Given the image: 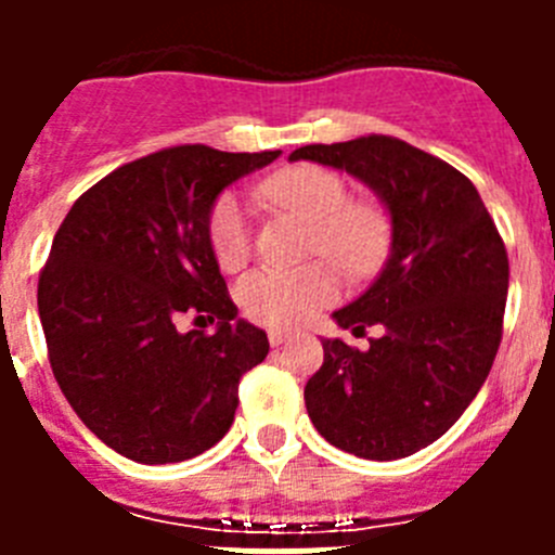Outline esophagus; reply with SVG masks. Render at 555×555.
<instances>
[{"label": "esophagus", "instance_id": "esophagus-1", "mask_svg": "<svg viewBox=\"0 0 555 555\" xmlns=\"http://www.w3.org/2000/svg\"><path fill=\"white\" fill-rule=\"evenodd\" d=\"M286 341H288L286 331H278V327H272V331H269V345L272 347H281V345H286Z\"/></svg>", "mask_w": 555, "mask_h": 555}]
</instances>
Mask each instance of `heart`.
I'll list each match as a JSON object with an SVG mask.
<instances>
[{"label":"heart","mask_w":555,"mask_h":555,"mask_svg":"<svg viewBox=\"0 0 555 555\" xmlns=\"http://www.w3.org/2000/svg\"><path fill=\"white\" fill-rule=\"evenodd\" d=\"M258 197L311 222L308 255L331 258L350 278H366L384 263L391 238L389 217L380 205L352 199L350 185L338 171L313 164L288 166L258 185ZM208 242L224 272L249 261L253 230L247 210L233 194H222L210 205ZM336 297L338 274L327 261L302 269H261L238 283L244 317L278 331L302 325Z\"/></svg>","instance_id":"obj_1"}]
</instances>
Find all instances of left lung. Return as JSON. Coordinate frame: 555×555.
<instances>
[{
	"mask_svg": "<svg viewBox=\"0 0 555 555\" xmlns=\"http://www.w3.org/2000/svg\"><path fill=\"white\" fill-rule=\"evenodd\" d=\"M288 160L345 169L384 199L391 255L356 302L333 313L370 350L322 338L306 384L313 428L333 448L395 461L448 434L487 380L503 338L508 255L487 205L459 169L391 135L308 144Z\"/></svg>",
	"mask_w": 555,
	"mask_h": 555,
	"instance_id": "8db88e82",
	"label": "left lung"
}]
</instances>
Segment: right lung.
Returning a JSON list of instances; mask_svg holds the SVG:
<instances>
[{
  "label": "right lung",
  "instance_id": "1",
  "mask_svg": "<svg viewBox=\"0 0 555 555\" xmlns=\"http://www.w3.org/2000/svg\"><path fill=\"white\" fill-rule=\"evenodd\" d=\"M278 155L166 146L91 185L57 228L38 278L49 364L86 428L125 459H194L233 425L238 380L269 338L235 320L208 214ZM183 315L218 331L180 334Z\"/></svg>",
  "mask_w": 555,
  "mask_h": 555
}]
</instances>
